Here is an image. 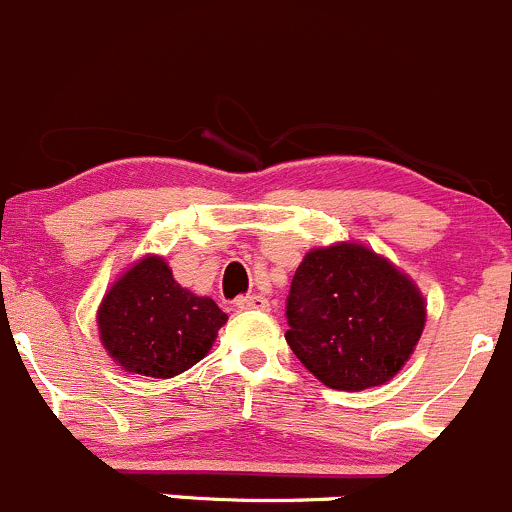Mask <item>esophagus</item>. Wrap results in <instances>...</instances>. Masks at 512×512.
I'll use <instances>...</instances> for the list:
<instances>
[{"label":"esophagus","instance_id":"esophagus-1","mask_svg":"<svg viewBox=\"0 0 512 512\" xmlns=\"http://www.w3.org/2000/svg\"><path fill=\"white\" fill-rule=\"evenodd\" d=\"M236 308L239 311H268V301L263 296H258V293H249V296H241L236 301Z\"/></svg>","mask_w":512,"mask_h":512}]
</instances>
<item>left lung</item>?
<instances>
[{
	"label": "left lung",
	"mask_w": 512,
	"mask_h": 512,
	"mask_svg": "<svg viewBox=\"0 0 512 512\" xmlns=\"http://www.w3.org/2000/svg\"><path fill=\"white\" fill-rule=\"evenodd\" d=\"M286 318L288 346L323 386L363 391L406 366L426 326V301L388 258L333 244L303 256Z\"/></svg>",
	"instance_id": "left-lung-1"
}]
</instances>
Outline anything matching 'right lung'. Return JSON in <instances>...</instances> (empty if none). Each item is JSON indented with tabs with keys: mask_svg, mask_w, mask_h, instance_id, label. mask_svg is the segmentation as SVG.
Wrapping results in <instances>:
<instances>
[{
	"mask_svg": "<svg viewBox=\"0 0 512 512\" xmlns=\"http://www.w3.org/2000/svg\"><path fill=\"white\" fill-rule=\"evenodd\" d=\"M226 318L209 296L181 288L161 256L134 263L96 313L109 356L124 371L151 378H174L199 363Z\"/></svg>",
	"mask_w": 512,
	"mask_h": 512,
	"instance_id": "obj_1",
	"label": "right lung"
}]
</instances>
